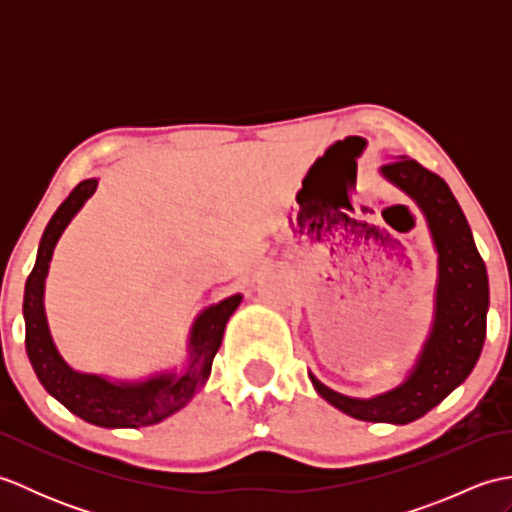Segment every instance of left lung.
Wrapping results in <instances>:
<instances>
[{
    "label": "left lung",
    "instance_id": "obj_1",
    "mask_svg": "<svg viewBox=\"0 0 512 512\" xmlns=\"http://www.w3.org/2000/svg\"><path fill=\"white\" fill-rule=\"evenodd\" d=\"M383 173L420 204L438 248L440 279L433 332L407 383L385 396L347 398L310 378L314 389L347 416L407 424L431 411L473 372L486 339L488 275L471 226L438 173L405 156L387 162Z\"/></svg>",
    "mask_w": 512,
    "mask_h": 512
}]
</instances>
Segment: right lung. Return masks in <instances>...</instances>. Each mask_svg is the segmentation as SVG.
<instances>
[{"mask_svg":"<svg viewBox=\"0 0 512 512\" xmlns=\"http://www.w3.org/2000/svg\"><path fill=\"white\" fill-rule=\"evenodd\" d=\"M94 191L96 180L76 184L43 231L37 262L24 290L26 350L39 383L74 416L107 429L149 427L182 409L193 398L195 389L204 383L220 350L226 321L242 297H228L200 314L191 332V363L182 376H162L143 385H112L99 376L74 372L65 365L50 339L46 312H43V281L63 228Z\"/></svg>","mask_w":512,"mask_h":512,"instance_id":"right-lung-1","label":"right lung"}]
</instances>
